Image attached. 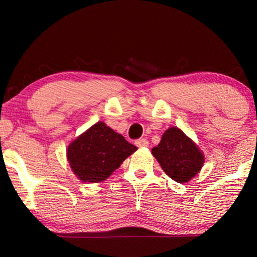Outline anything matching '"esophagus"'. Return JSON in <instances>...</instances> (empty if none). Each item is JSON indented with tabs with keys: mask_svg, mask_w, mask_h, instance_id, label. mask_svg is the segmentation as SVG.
<instances>
[{
	"mask_svg": "<svg viewBox=\"0 0 257 257\" xmlns=\"http://www.w3.org/2000/svg\"><path fill=\"white\" fill-rule=\"evenodd\" d=\"M136 145L138 146V147H147L149 146V140L147 139H138L136 142Z\"/></svg>",
	"mask_w": 257,
	"mask_h": 257,
	"instance_id": "34e87169",
	"label": "esophagus"
}]
</instances>
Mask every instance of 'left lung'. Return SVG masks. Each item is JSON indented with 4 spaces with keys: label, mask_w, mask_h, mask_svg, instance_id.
I'll return each mask as SVG.
<instances>
[{
    "label": "left lung",
    "mask_w": 257,
    "mask_h": 257,
    "mask_svg": "<svg viewBox=\"0 0 257 257\" xmlns=\"http://www.w3.org/2000/svg\"><path fill=\"white\" fill-rule=\"evenodd\" d=\"M152 154L165 173L179 184L192 180L205 164V156L199 146L174 126L164 132Z\"/></svg>",
    "instance_id": "8db88e82"
}]
</instances>
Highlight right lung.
<instances>
[{
    "label": "right lung",
    "mask_w": 257,
    "mask_h": 257,
    "mask_svg": "<svg viewBox=\"0 0 257 257\" xmlns=\"http://www.w3.org/2000/svg\"><path fill=\"white\" fill-rule=\"evenodd\" d=\"M138 150L103 121H98L72 140L66 159L83 182H101Z\"/></svg>",
    "instance_id": "right-lung-1"
}]
</instances>
